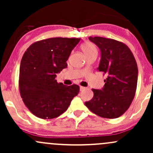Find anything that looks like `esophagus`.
<instances>
[{
    "instance_id": "1",
    "label": "esophagus",
    "mask_w": 153,
    "mask_h": 153,
    "mask_svg": "<svg viewBox=\"0 0 153 153\" xmlns=\"http://www.w3.org/2000/svg\"><path fill=\"white\" fill-rule=\"evenodd\" d=\"M85 89H86V88H85V87H82V86H80V91H82L85 90Z\"/></svg>"
}]
</instances>
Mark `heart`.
Returning a JSON list of instances; mask_svg holds the SVG:
<instances>
[{
    "label": "heart",
    "mask_w": 153,
    "mask_h": 153,
    "mask_svg": "<svg viewBox=\"0 0 153 153\" xmlns=\"http://www.w3.org/2000/svg\"><path fill=\"white\" fill-rule=\"evenodd\" d=\"M81 49L86 57L90 54L98 53V50L96 45L94 43L90 42H86L82 44L81 45Z\"/></svg>",
    "instance_id": "1"
}]
</instances>
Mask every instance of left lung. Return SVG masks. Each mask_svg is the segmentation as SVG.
<instances>
[{
	"label": "left lung",
	"mask_w": 153,
	"mask_h": 153,
	"mask_svg": "<svg viewBox=\"0 0 153 153\" xmlns=\"http://www.w3.org/2000/svg\"><path fill=\"white\" fill-rule=\"evenodd\" d=\"M101 52L99 71L106 75L102 90L92 89L94 97L85 105L95 114L115 119L130 106L137 90L138 68L127 45L113 39L90 36Z\"/></svg>",
	"instance_id": "obj_1"
}]
</instances>
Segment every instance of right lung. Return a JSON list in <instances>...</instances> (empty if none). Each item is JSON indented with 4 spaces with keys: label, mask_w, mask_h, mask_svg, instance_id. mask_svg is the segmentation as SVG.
Instances as JSON below:
<instances>
[{
    "label": "right lung",
    "mask_w": 153,
    "mask_h": 153,
    "mask_svg": "<svg viewBox=\"0 0 153 153\" xmlns=\"http://www.w3.org/2000/svg\"><path fill=\"white\" fill-rule=\"evenodd\" d=\"M80 39L54 37L35 42L23 55L19 71L21 97L33 114L54 119L68 109L80 91L78 85L57 82L56 74L67 68L66 61Z\"/></svg>",
    "instance_id": "1"
}]
</instances>
